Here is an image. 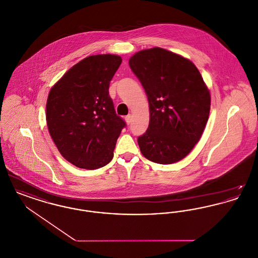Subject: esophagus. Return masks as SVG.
Returning a JSON list of instances; mask_svg holds the SVG:
<instances>
[{"label":"esophagus","mask_w":258,"mask_h":258,"mask_svg":"<svg viewBox=\"0 0 258 258\" xmlns=\"http://www.w3.org/2000/svg\"><path fill=\"white\" fill-rule=\"evenodd\" d=\"M132 118H133V116H132L131 114H130V115H127V116L125 117V122H126L127 124H130L131 122H132Z\"/></svg>","instance_id":"1"}]
</instances>
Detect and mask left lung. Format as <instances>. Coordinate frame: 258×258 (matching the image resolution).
<instances>
[{"mask_svg":"<svg viewBox=\"0 0 258 258\" xmlns=\"http://www.w3.org/2000/svg\"><path fill=\"white\" fill-rule=\"evenodd\" d=\"M128 63L149 101L147 132L137 139L142 155L160 164L183 160L208 121L211 97L201 74L192 61L160 47L135 53Z\"/></svg>","mask_w":258,"mask_h":258,"instance_id":"left-lung-1","label":"left lung"}]
</instances>
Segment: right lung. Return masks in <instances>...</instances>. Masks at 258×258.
<instances>
[{"instance_id":"add662e5","label":"right lung","mask_w":258,"mask_h":258,"mask_svg":"<svg viewBox=\"0 0 258 258\" xmlns=\"http://www.w3.org/2000/svg\"><path fill=\"white\" fill-rule=\"evenodd\" d=\"M122 58L103 54L74 64L51 88L46 123L61 156L79 168L98 169L113 159L125 123L117 116L109 84Z\"/></svg>"}]
</instances>
